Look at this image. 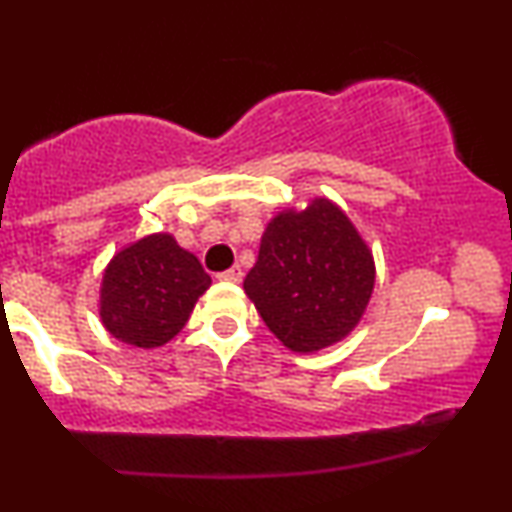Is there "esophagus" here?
Returning a JSON list of instances; mask_svg holds the SVG:
<instances>
[{"instance_id": "obj_1", "label": "esophagus", "mask_w": 512, "mask_h": 512, "mask_svg": "<svg viewBox=\"0 0 512 512\" xmlns=\"http://www.w3.org/2000/svg\"><path fill=\"white\" fill-rule=\"evenodd\" d=\"M219 279L221 281H231V284H240V281H243V269H240V267L226 269V272L219 274Z\"/></svg>"}]
</instances>
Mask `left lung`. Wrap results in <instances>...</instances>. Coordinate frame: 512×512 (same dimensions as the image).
I'll return each instance as SVG.
<instances>
[{"mask_svg":"<svg viewBox=\"0 0 512 512\" xmlns=\"http://www.w3.org/2000/svg\"><path fill=\"white\" fill-rule=\"evenodd\" d=\"M373 252L332 199L284 209L267 223L243 289L286 349L315 354L342 342L366 313Z\"/></svg>","mask_w":512,"mask_h":512,"instance_id":"obj_1","label":"left lung"}]
</instances>
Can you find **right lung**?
<instances>
[{"instance_id":"obj_1","label":"right lung","mask_w":512,"mask_h":512,"mask_svg":"<svg viewBox=\"0 0 512 512\" xmlns=\"http://www.w3.org/2000/svg\"><path fill=\"white\" fill-rule=\"evenodd\" d=\"M211 276L170 233H151L108 262L101 281L103 327L120 342L156 349L178 334Z\"/></svg>"}]
</instances>
